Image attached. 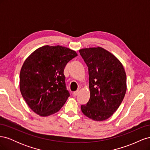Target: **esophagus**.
Here are the masks:
<instances>
[{
    "label": "esophagus",
    "instance_id": "34e87169",
    "mask_svg": "<svg viewBox=\"0 0 150 150\" xmlns=\"http://www.w3.org/2000/svg\"><path fill=\"white\" fill-rule=\"evenodd\" d=\"M79 90H77V91H76L73 92V95H74V96H76L78 94V93H79Z\"/></svg>",
    "mask_w": 150,
    "mask_h": 150
}]
</instances>
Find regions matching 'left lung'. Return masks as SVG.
<instances>
[{
    "instance_id": "1",
    "label": "left lung",
    "mask_w": 150,
    "mask_h": 150,
    "mask_svg": "<svg viewBox=\"0 0 150 150\" xmlns=\"http://www.w3.org/2000/svg\"><path fill=\"white\" fill-rule=\"evenodd\" d=\"M88 67L90 98L81 108L83 114L94 121L111 117L119 108L126 91V75L121 62L102 47L80 49Z\"/></svg>"
}]
</instances>
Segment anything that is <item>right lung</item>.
<instances>
[{"instance_id":"add662e5","label":"right lung","mask_w":150,"mask_h":150,"mask_svg":"<svg viewBox=\"0 0 150 150\" xmlns=\"http://www.w3.org/2000/svg\"><path fill=\"white\" fill-rule=\"evenodd\" d=\"M78 54L61 46H44L26 59L20 72V91L29 108L40 116L57 112L70 96L64 69Z\"/></svg>"}]
</instances>
